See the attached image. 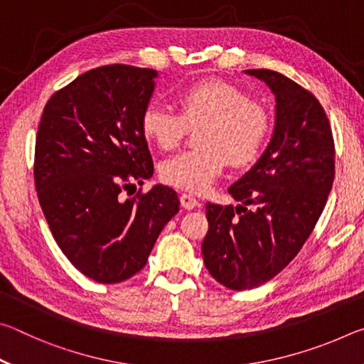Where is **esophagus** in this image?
I'll return each instance as SVG.
<instances>
[{
  "instance_id": "34e87169",
  "label": "esophagus",
  "mask_w": 364,
  "mask_h": 364,
  "mask_svg": "<svg viewBox=\"0 0 364 364\" xmlns=\"http://www.w3.org/2000/svg\"><path fill=\"white\" fill-rule=\"evenodd\" d=\"M180 202H181V207L186 208V210H193V208L199 205V200H197L196 197H193L191 194H181Z\"/></svg>"
}]
</instances>
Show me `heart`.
<instances>
[{
	"label": "heart",
	"mask_w": 364,
	"mask_h": 364,
	"mask_svg": "<svg viewBox=\"0 0 364 364\" xmlns=\"http://www.w3.org/2000/svg\"><path fill=\"white\" fill-rule=\"evenodd\" d=\"M180 114L149 104L141 115V130L159 149L170 151L186 136L188 127H204L202 149L184 151L160 164V178L186 193H205L225 164L245 167L260 154L269 130L263 104L249 100L237 86L221 80H202L176 96Z\"/></svg>",
	"instance_id": "b5f03b06"
}]
</instances>
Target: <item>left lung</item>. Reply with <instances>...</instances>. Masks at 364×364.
Wrapping results in <instances>:
<instances>
[{"label": "left lung", "instance_id": "8db88e82", "mask_svg": "<svg viewBox=\"0 0 364 364\" xmlns=\"http://www.w3.org/2000/svg\"><path fill=\"white\" fill-rule=\"evenodd\" d=\"M274 96L267 149L228 193L241 204L205 205L204 263L232 291L262 286L284 269L310 236L334 181V139L324 109L282 73L244 70Z\"/></svg>", "mask_w": 364, "mask_h": 364}]
</instances>
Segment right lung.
Listing matches in <instances>:
<instances>
[{
  "mask_svg": "<svg viewBox=\"0 0 364 364\" xmlns=\"http://www.w3.org/2000/svg\"><path fill=\"white\" fill-rule=\"evenodd\" d=\"M157 70L123 64L85 72L51 96L35 146V186L54 239L70 263L102 284L144 268L164 226L180 212L164 184L122 199L154 175L141 115Z\"/></svg>",
  "mask_w": 364,
  "mask_h": 364,
  "instance_id": "add662e5",
  "label": "right lung"
}]
</instances>
